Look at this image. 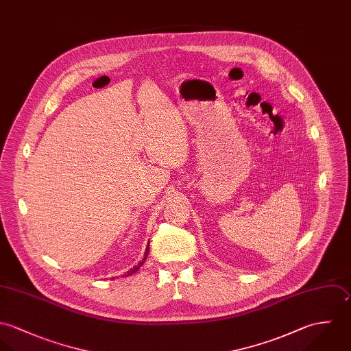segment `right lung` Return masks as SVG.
Listing matches in <instances>:
<instances>
[{
  "label": "right lung",
  "instance_id": "obj_1",
  "mask_svg": "<svg viewBox=\"0 0 351 351\" xmlns=\"http://www.w3.org/2000/svg\"><path fill=\"white\" fill-rule=\"evenodd\" d=\"M147 254H149V243H147V247H146V250H145V256H143V259L141 261L140 263H138L137 266H134V267H133V269H130L126 274H123V277H130L132 274H134L136 271H138L141 266L145 263V261H146V258H147Z\"/></svg>",
  "mask_w": 351,
  "mask_h": 351
}]
</instances>
